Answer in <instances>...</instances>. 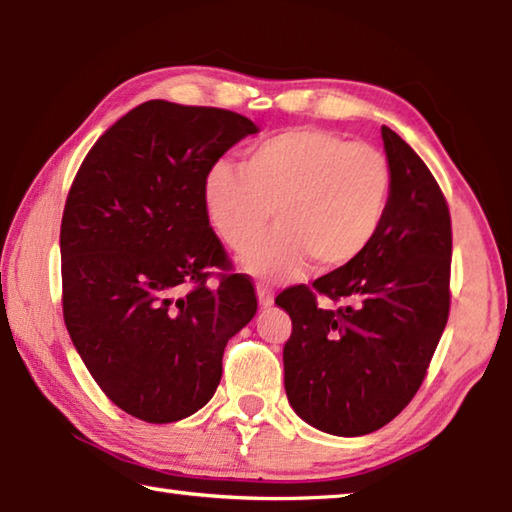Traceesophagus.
I'll list each match as a JSON object with an SVG mask.
<instances>
[{
    "instance_id": "obj_1",
    "label": "esophagus",
    "mask_w": 512,
    "mask_h": 512,
    "mask_svg": "<svg viewBox=\"0 0 512 512\" xmlns=\"http://www.w3.org/2000/svg\"><path fill=\"white\" fill-rule=\"evenodd\" d=\"M257 298H259V305H262L264 309L273 305L275 300V293L266 287V284H257Z\"/></svg>"
}]
</instances>
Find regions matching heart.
Instances as JSON below:
<instances>
[{
    "instance_id": "obj_1",
    "label": "heart",
    "mask_w": 512,
    "mask_h": 512,
    "mask_svg": "<svg viewBox=\"0 0 512 512\" xmlns=\"http://www.w3.org/2000/svg\"><path fill=\"white\" fill-rule=\"evenodd\" d=\"M393 167L372 144L325 128H289L250 146L244 164L216 162L203 178V205L225 244L259 277L296 275L307 259L336 271L359 259L384 225Z\"/></svg>"
}]
</instances>
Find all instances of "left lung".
<instances>
[{
    "label": "left lung",
    "instance_id": "1",
    "mask_svg": "<svg viewBox=\"0 0 512 512\" xmlns=\"http://www.w3.org/2000/svg\"><path fill=\"white\" fill-rule=\"evenodd\" d=\"M393 196L375 241L352 264L275 298L291 316L284 388L302 420L366 436L418 393L449 316L452 216L427 164L381 126ZM325 295L340 307L320 308Z\"/></svg>",
    "mask_w": 512,
    "mask_h": 512
}]
</instances>
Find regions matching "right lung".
I'll return each mask as SVG.
<instances>
[{"instance_id":"1","label":"right lung","mask_w":512,"mask_h":512,"mask_svg":"<svg viewBox=\"0 0 512 512\" xmlns=\"http://www.w3.org/2000/svg\"><path fill=\"white\" fill-rule=\"evenodd\" d=\"M253 133L239 112L146 101L94 142L69 187L63 318L94 381L133 418L167 424L203 409L225 345L255 316L253 282L203 205L205 173Z\"/></svg>"}]
</instances>
